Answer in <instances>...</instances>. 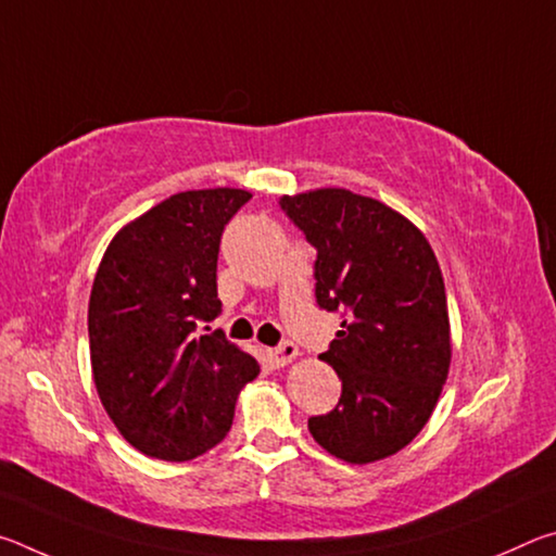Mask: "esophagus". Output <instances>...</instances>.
Returning a JSON list of instances; mask_svg holds the SVG:
<instances>
[{
	"instance_id": "1",
	"label": "esophagus",
	"mask_w": 556,
	"mask_h": 556,
	"mask_svg": "<svg viewBox=\"0 0 556 556\" xmlns=\"http://www.w3.org/2000/svg\"><path fill=\"white\" fill-rule=\"evenodd\" d=\"M299 355V348L291 343V341H285L281 345H277V348H271V351L267 353V357H269V363L275 365V368H285L287 363H291L294 361V357Z\"/></svg>"
}]
</instances>
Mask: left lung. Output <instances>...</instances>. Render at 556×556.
Returning <instances> with one entry per match:
<instances>
[{
	"mask_svg": "<svg viewBox=\"0 0 556 556\" xmlns=\"http://www.w3.org/2000/svg\"><path fill=\"white\" fill-rule=\"evenodd\" d=\"M279 205L316 248V304L343 316L318 355L341 378V400L308 419V431L348 464L397 454L425 429L451 365L434 250L404 215L345 188L285 195Z\"/></svg>",
	"mask_w": 556,
	"mask_h": 556,
	"instance_id": "left-lung-1",
	"label": "left lung"
}]
</instances>
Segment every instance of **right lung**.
<instances>
[{"label":"right lung","mask_w":556,"mask_h":556,"mask_svg":"<svg viewBox=\"0 0 556 556\" xmlns=\"http://www.w3.org/2000/svg\"><path fill=\"white\" fill-rule=\"evenodd\" d=\"M252 193L184 191L125 225L102 257L88 306L92 380L119 434L144 456L191 460L230 431L260 365L223 331L218 250Z\"/></svg>","instance_id":"add662e5"}]
</instances>
